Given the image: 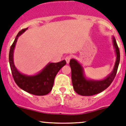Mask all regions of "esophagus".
<instances>
[{
	"label": "esophagus",
	"mask_w": 126,
	"mask_h": 126,
	"mask_svg": "<svg viewBox=\"0 0 126 126\" xmlns=\"http://www.w3.org/2000/svg\"><path fill=\"white\" fill-rule=\"evenodd\" d=\"M70 59H71V57H70V56H66V57H65V61H66L67 64H69V62H70Z\"/></svg>",
	"instance_id": "obj_1"
}]
</instances>
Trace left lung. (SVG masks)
I'll use <instances>...</instances> for the list:
<instances>
[{
	"mask_svg": "<svg viewBox=\"0 0 126 126\" xmlns=\"http://www.w3.org/2000/svg\"><path fill=\"white\" fill-rule=\"evenodd\" d=\"M112 39L116 60L112 71L103 80H95L87 79L82 65L77 60L70 59L69 65L71 67L72 82L74 90L77 93L82 96L94 95L105 90L112 83L117 73L120 61V52L116 39L112 36Z\"/></svg>",
	"mask_w": 126,
	"mask_h": 126,
	"instance_id": "8db88e82",
	"label": "left lung"
}]
</instances>
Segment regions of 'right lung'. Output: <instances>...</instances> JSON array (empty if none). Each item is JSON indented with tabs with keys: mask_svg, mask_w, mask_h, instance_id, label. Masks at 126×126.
Instances as JSON below:
<instances>
[{
	"mask_svg": "<svg viewBox=\"0 0 126 126\" xmlns=\"http://www.w3.org/2000/svg\"><path fill=\"white\" fill-rule=\"evenodd\" d=\"M27 28L21 30L15 38L9 52V63L15 83L21 89L31 94L38 96L46 95L52 90L54 81L60 69L66 64L65 60L61 62L48 63L41 71L34 75H27L20 73L14 62V52L16 41Z\"/></svg>",
	"mask_w": 126,
	"mask_h": 126,
	"instance_id": "add662e5",
	"label": "right lung"
}]
</instances>
